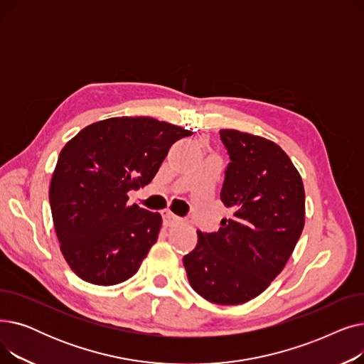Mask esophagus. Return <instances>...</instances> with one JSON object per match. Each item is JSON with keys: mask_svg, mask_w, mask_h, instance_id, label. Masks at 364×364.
I'll list each match as a JSON object with an SVG mask.
<instances>
[{"mask_svg": "<svg viewBox=\"0 0 364 364\" xmlns=\"http://www.w3.org/2000/svg\"><path fill=\"white\" fill-rule=\"evenodd\" d=\"M162 220H164V225L165 227H172V225L181 223V218H178L177 215H174L171 211H164L162 213Z\"/></svg>", "mask_w": 364, "mask_h": 364, "instance_id": "34e87169", "label": "esophagus"}]
</instances>
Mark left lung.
<instances>
[{
    "mask_svg": "<svg viewBox=\"0 0 364 364\" xmlns=\"http://www.w3.org/2000/svg\"><path fill=\"white\" fill-rule=\"evenodd\" d=\"M220 137L232 161L220 196L235 213L218 232L198 230V245L183 264L200 296L237 305L269 288L292 255L305 223V192L274 141L237 129H221Z\"/></svg>",
    "mask_w": 364,
    "mask_h": 364,
    "instance_id": "left-lung-1",
    "label": "left lung"
}]
</instances>
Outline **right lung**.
Masks as SVG:
<instances>
[{
	"instance_id": "1",
	"label": "right lung",
	"mask_w": 364,
	"mask_h": 364,
	"mask_svg": "<svg viewBox=\"0 0 364 364\" xmlns=\"http://www.w3.org/2000/svg\"><path fill=\"white\" fill-rule=\"evenodd\" d=\"M192 131L149 117L94 122L62 149L50 183L60 251L82 280L112 286L140 269L158 240L162 217L128 203L147 186L169 147Z\"/></svg>"
}]
</instances>
